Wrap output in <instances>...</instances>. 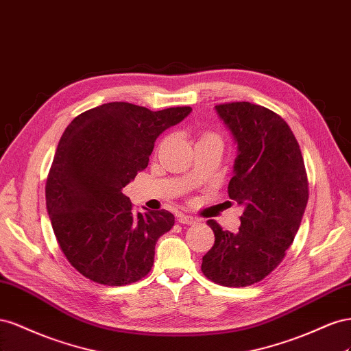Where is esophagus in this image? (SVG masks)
Returning a JSON list of instances; mask_svg holds the SVG:
<instances>
[{
    "label": "esophagus",
    "instance_id": "1",
    "mask_svg": "<svg viewBox=\"0 0 351 351\" xmlns=\"http://www.w3.org/2000/svg\"><path fill=\"white\" fill-rule=\"evenodd\" d=\"M178 220H179V223H182V225H194V223H197V219L193 217V216H188V215H179Z\"/></svg>",
    "mask_w": 351,
    "mask_h": 351
}]
</instances>
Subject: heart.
Listing matches in <instances>:
<instances>
[{"instance_id": "1", "label": "heart", "mask_w": 351, "mask_h": 351, "mask_svg": "<svg viewBox=\"0 0 351 351\" xmlns=\"http://www.w3.org/2000/svg\"><path fill=\"white\" fill-rule=\"evenodd\" d=\"M210 136H216L215 134H208V132H206V134H203L202 136H199V139H203V138H210Z\"/></svg>"}]
</instances>
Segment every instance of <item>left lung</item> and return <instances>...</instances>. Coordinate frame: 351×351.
<instances>
[{"label": "left lung", "instance_id": "8db88e82", "mask_svg": "<svg viewBox=\"0 0 351 351\" xmlns=\"http://www.w3.org/2000/svg\"><path fill=\"white\" fill-rule=\"evenodd\" d=\"M238 145L229 198L244 206L237 232L207 220L215 244L203 257V274L225 287L262 281L293 244L308 199L300 145L285 120L247 101L216 106Z\"/></svg>", "mask_w": 351, "mask_h": 351}]
</instances>
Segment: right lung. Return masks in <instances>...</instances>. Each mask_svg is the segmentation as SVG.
<instances>
[{
	"instance_id": "obj_1",
	"label": "right lung",
	"mask_w": 351,
	"mask_h": 351,
	"mask_svg": "<svg viewBox=\"0 0 351 351\" xmlns=\"http://www.w3.org/2000/svg\"><path fill=\"white\" fill-rule=\"evenodd\" d=\"M191 110L152 112L116 101L86 110L66 128L45 199L60 248L85 278L120 287L152 270L157 239L170 231L175 216L167 210L134 213L122 189L148 166L157 136Z\"/></svg>"
}]
</instances>
